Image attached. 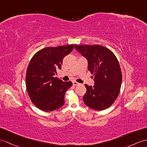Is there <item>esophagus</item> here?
<instances>
[{
	"mask_svg": "<svg viewBox=\"0 0 147 147\" xmlns=\"http://www.w3.org/2000/svg\"><path fill=\"white\" fill-rule=\"evenodd\" d=\"M73 85H74V86H77V85H80V84L79 83H78V82H73Z\"/></svg>",
	"mask_w": 147,
	"mask_h": 147,
	"instance_id": "1",
	"label": "esophagus"
}]
</instances>
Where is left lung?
<instances>
[{"mask_svg":"<svg viewBox=\"0 0 147 147\" xmlns=\"http://www.w3.org/2000/svg\"><path fill=\"white\" fill-rule=\"evenodd\" d=\"M88 60V69L94 77V85L85 84L83 100L86 105L96 110L108 109L120 93L122 75L119 61L108 48L100 45H74Z\"/></svg>","mask_w":147,"mask_h":147,"instance_id":"1","label":"left lung"}]
</instances>
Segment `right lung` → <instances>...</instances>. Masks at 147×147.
Masks as SVG:
<instances>
[{
    "instance_id": "1",
    "label": "right lung",
    "mask_w": 147,
    "mask_h": 147,
    "mask_svg": "<svg viewBox=\"0 0 147 147\" xmlns=\"http://www.w3.org/2000/svg\"><path fill=\"white\" fill-rule=\"evenodd\" d=\"M73 49V45L46 47L31 59L26 71V88L32 102L40 110L51 112L65 103L64 96L72 82H63L54 76Z\"/></svg>"
}]
</instances>
